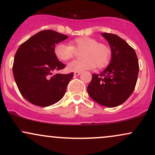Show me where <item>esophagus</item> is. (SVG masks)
I'll return each mask as SVG.
<instances>
[{"instance_id":"1","label":"esophagus","mask_w":155,"mask_h":155,"mask_svg":"<svg viewBox=\"0 0 155 155\" xmlns=\"http://www.w3.org/2000/svg\"><path fill=\"white\" fill-rule=\"evenodd\" d=\"M81 74V72H74V74L75 76H79Z\"/></svg>"}]
</instances>
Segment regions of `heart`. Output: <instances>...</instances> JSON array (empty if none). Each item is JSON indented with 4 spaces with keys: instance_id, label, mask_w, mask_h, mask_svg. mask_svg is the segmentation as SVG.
I'll return each instance as SVG.
<instances>
[{
    "instance_id": "obj_1",
    "label": "heart",
    "mask_w": 155,
    "mask_h": 155,
    "mask_svg": "<svg viewBox=\"0 0 155 155\" xmlns=\"http://www.w3.org/2000/svg\"><path fill=\"white\" fill-rule=\"evenodd\" d=\"M81 60H74L67 65L69 72H82L94 68L97 65L98 68H104L108 65L111 59V51L110 48L104 44L98 43L97 39L89 36H81L73 39L70 45L59 43L55 45L54 54L61 61L71 59L75 51H82Z\"/></svg>"
}]
</instances>
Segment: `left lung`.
<instances>
[{"instance_id":"left-lung-1","label":"left lung","mask_w":155,"mask_h":155,"mask_svg":"<svg viewBox=\"0 0 155 155\" xmlns=\"http://www.w3.org/2000/svg\"><path fill=\"white\" fill-rule=\"evenodd\" d=\"M102 36L111 47V62L101 74H92L87 92L101 106L116 107L127 101L134 90L139 71L138 60L134 49L118 35L103 33Z\"/></svg>"}]
</instances>
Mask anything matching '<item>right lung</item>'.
Wrapping results in <instances>:
<instances>
[{
	"mask_svg": "<svg viewBox=\"0 0 155 155\" xmlns=\"http://www.w3.org/2000/svg\"><path fill=\"white\" fill-rule=\"evenodd\" d=\"M67 35L51 30L38 32L21 44L15 56L13 74L19 92L38 106H51L61 100L74 76L54 74L65 67L54 54L57 44Z\"/></svg>",
	"mask_w": 155,
	"mask_h": 155,
	"instance_id": "1",
	"label": "right lung"
}]
</instances>
